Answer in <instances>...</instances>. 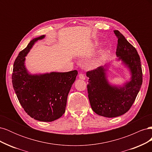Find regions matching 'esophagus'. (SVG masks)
<instances>
[{"mask_svg": "<svg viewBox=\"0 0 152 152\" xmlns=\"http://www.w3.org/2000/svg\"><path fill=\"white\" fill-rule=\"evenodd\" d=\"M79 78L82 80H84L85 79V76L84 74H82V73H80L79 75Z\"/></svg>", "mask_w": 152, "mask_h": 152, "instance_id": "esophagus-1", "label": "esophagus"}]
</instances>
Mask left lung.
Returning <instances> with one entry per match:
<instances>
[{"instance_id":"obj_1","label":"left lung","mask_w":152,"mask_h":152,"mask_svg":"<svg viewBox=\"0 0 152 152\" xmlns=\"http://www.w3.org/2000/svg\"><path fill=\"white\" fill-rule=\"evenodd\" d=\"M118 39L116 54L130 69L131 80L124 87L110 85L106 77L104 66H99L86 73L89 77L87 93L91 107L101 116L112 118L126 113L134 103L142 82L140 57L136 48L120 31L114 30Z\"/></svg>"}]
</instances>
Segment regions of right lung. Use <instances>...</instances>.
<instances>
[{
	"label": "right lung",
	"instance_id": "obj_1",
	"mask_svg": "<svg viewBox=\"0 0 152 152\" xmlns=\"http://www.w3.org/2000/svg\"><path fill=\"white\" fill-rule=\"evenodd\" d=\"M45 35L31 40L14 63L12 82L21 107L29 116L42 122H52L65 112L68 94L78 72H51L30 75L25 66V56L32 45Z\"/></svg>",
	"mask_w": 152,
	"mask_h": 152
}]
</instances>
